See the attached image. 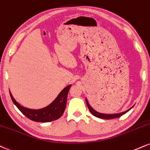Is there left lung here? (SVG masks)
Segmentation results:
<instances>
[{
  "instance_id": "1",
  "label": "left lung",
  "mask_w": 150,
  "mask_h": 150,
  "mask_svg": "<svg viewBox=\"0 0 150 150\" xmlns=\"http://www.w3.org/2000/svg\"><path fill=\"white\" fill-rule=\"evenodd\" d=\"M86 105H87V107L89 108L90 112L92 114L93 116L98 117V118H100V119H105V120H110V119H115V118H118V117H120L121 116H122V115L126 114V113L127 112H129L130 110L132 108H131L130 109L127 110V111H124L123 112H120V113H117V114H103V113H100V112H98L97 111H96L95 110H93L92 108H91V106L89 104V102H88L87 99L86 98Z\"/></svg>"
}]
</instances>
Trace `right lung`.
<instances>
[{
  "mask_svg": "<svg viewBox=\"0 0 150 150\" xmlns=\"http://www.w3.org/2000/svg\"><path fill=\"white\" fill-rule=\"evenodd\" d=\"M70 86L71 84L66 86L52 103L45 108L39 110H33L23 107L16 101L10 91V94L12 102L17 106L18 109L30 120L37 122H50L58 120L64 114L67 103L68 91Z\"/></svg>",
  "mask_w": 150,
  "mask_h": 150,
  "instance_id": "obj_1",
  "label": "right lung"
}]
</instances>
